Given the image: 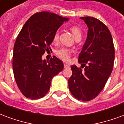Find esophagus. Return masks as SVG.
<instances>
[{
    "label": "esophagus",
    "instance_id": "esophagus-1",
    "mask_svg": "<svg viewBox=\"0 0 124 124\" xmlns=\"http://www.w3.org/2000/svg\"><path fill=\"white\" fill-rule=\"evenodd\" d=\"M64 68H69L70 67V65H68V64H64Z\"/></svg>",
    "mask_w": 124,
    "mask_h": 124
}]
</instances>
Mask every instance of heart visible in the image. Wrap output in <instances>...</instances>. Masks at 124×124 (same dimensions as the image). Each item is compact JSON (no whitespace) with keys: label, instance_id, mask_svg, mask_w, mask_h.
<instances>
[{"label":"heart","instance_id":"1","mask_svg":"<svg viewBox=\"0 0 124 124\" xmlns=\"http://www.w3.org/2000/svg\"><path fill=\"white\" fill-rule=\"evenodd\" d=\"M69 29L70 31L71 32L72 35L75 37V39H76L77 37H81L82 31H81V30L79 27L76 26V25H72L71 27H70ZM58 38H59V34L58 32H56L53 35V41L54 43H56L58 40ZM56 54L60 58L64 60H68L70 56L71 51L68 49H66V48H62L56 50Z\"/></svg>","mask_w":124,"mask_h":124}]
</instances>
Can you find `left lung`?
Returning a JSON list of instances; mask_svg holds the SVG:
<instances>
[{
  "instance_id": "left-lung-1",
  "label": "left lung",
  "mask_w": 124,
  "mask_h": 124,
  "mask_svg": "<svg viewBox=\"0 0 124 124\" xmlns=\"http://www.w3.org/2000/svg\"><path fill=\"white\" fill-rule=\"evenodd\" d=\"M81 19L87 25V36L79 55L81 68L71 66L68 86L77 99L89 101L103 89L113 69L115 53L110 32L103 23L93 17Z\"/></svg>"
}]
</instances>
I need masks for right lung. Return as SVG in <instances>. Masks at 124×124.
Wrapping results in <instances>:
<instances>
[{
	"mask_svg": "<svg viewBox=\"0 0 124 124\" xmlns=\"http://www.w3.org/2000/svg\"><path fill=\"white\" fill-rule=\"evenodd\" d=\"M68 20L48 12H37L20 31L14 46L12 66L18 88L28 99L43 97L53 77L64 68L63 62L55 56L46 61L42 55L51 50L54 34Z\"/></svg>",
	"mask_w": 124,
	"mask_h": 124,
	"instance_id": "right-lung-1",
	"label": "right lung"
}]
</instances>
